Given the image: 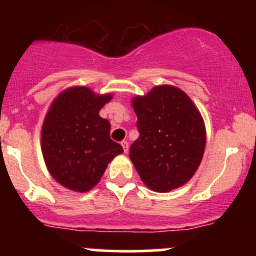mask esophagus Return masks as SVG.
<instances>
[{
  "label": "esophagus",
  "mask_w": 256,
  "mask_h": 256,
  "mask_svg": "<svg viewBox=\"0 0 256 256\" xmlns=\"http://www.w3.org/2000/svg\"><path fill=\"white\" fill-rule=\"evenodd\" d=\"M121 146H122L124 152H128V141H122V142H121Z\"/></svg>",
  "instance_id": "1"
}]
</instances>
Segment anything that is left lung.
Segmentation results:
<instances>
[{"mask_svg": "<svg viewBox=\"0 0 256 256\" xmlns=\"http://www.w3.org/2000/svg\"><path fill=\"white\" fill-rule=\"evenodd\" d=\"M140 136L130 160L150 190L166 193L186 184L200 167L206 148V125L190 98L174 85H157L135 96Z\"/></svg>", "mask_w": 256, "mask_h": 256, "instance_id": "obj_1", "label": "left lung"}]
</instances>
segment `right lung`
Wrapping results in <instances>:
<instances>
[{
	"mask_svg": "<svg viewBox=\"0 0 256 256\" xmlns=\"http://www.w3.org/2000/svg\"><path fill=\"white\" fill-rule=\"evenodd\" d=\"M112 94L70 86L53 100L40 134V148L50 176L63 187L85 193L102 180L108 164L124 150L110 138V122L99 112Z\"/></svg>",
	"mask_w": 256,
	"mask_h": 256,
	"instance_id": "1",
	"label": "right lung"
}]
</instances>
